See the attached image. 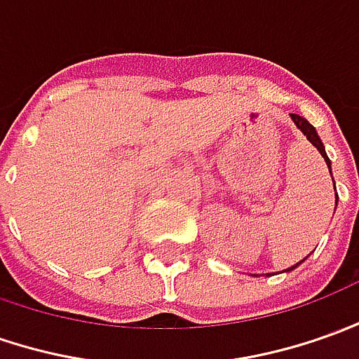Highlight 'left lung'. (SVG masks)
Instances as JSON below:
<instances>
[{"label":"left lung","instance_id":"left-lung-1","mask_svg":"<svg viewBox=\"0 0 359 359\" xmlns=\"http://www.w3.org/2000/svg\"><path fill=\"white\" fill-rule=\"evenodd\" d=\"M291 119H292V121H294V126H297V128L301 129L302 133L306 135V139H309V141L313 143L314 147L318 149V153H320V155H323V159L326 161V165H328V170H330V177H332V167H330V159H328V155H326V149H324V143H323V141H320V137H318L316 129H314L313 126H311V123L306 121V119L302 118V116H299V114H291ZM332 182H334V179H332ZM334 190H336V187H334ZM336 204H338V194H336ZM297 265H299V263H297ZM297 265H292V267H289L287 271H292V269H294Z\"/></svg>","mask_w":359,"mask_h":359}]
</instances>
